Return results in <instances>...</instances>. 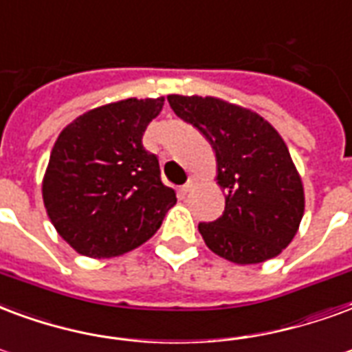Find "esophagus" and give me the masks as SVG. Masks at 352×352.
Returning <instances> with one entry per match:
<instances>
[{
    "label": "esophagus",
    "instance_id": "1",
    "mask_svg": "<svg viewBox=\"0 0 352 352\" xmlns=\"http://www.w3.org/2000/svg\"><path fill=\"white\" fill-rule=\"evenodd\" d=\"M192 184H194V181H192V179H190L188 183L183 184V186H181V188H179V194H181V196H184V194H186V192H188V190L192 188Z\"/></svg>",
    "mask_w": 352,
    "mask_h": 352
}]
</instances>
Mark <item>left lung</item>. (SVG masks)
I'll return each instance as SVG.
<instances>
[{"label":"left lung","mask_w":352,"mask_h":352,"mask_svg":"<svg viewBox=\"0 0 352 352\" xmlns=\"http://www.w3.org/2000/svg\"><path fill=\"white\" fill-rule=\"evenodd\" d=\"M168 102L216 155L226 209L197 226L210 252L236 265L280 256L304 216V186L278 130L256 111L216 96L168 95Z\"/></svg>","instance_id":"8db88e82"}]
</instances>
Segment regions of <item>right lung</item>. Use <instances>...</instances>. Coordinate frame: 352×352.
<instances>
[{
    "instance_id": "add662e5",
    "label": "right lung",
    "mask_w": 352,
    "mask_h": 352,
    "mask_svg": "<svg viewBox=\"0 0 352 352\" xmlns=\"http://www.w3.org/2000/svg\"><path fill=\"white\" fill-rule=\"evenodd\" d=\"M164 106L124 98L85 111L52 147L43 179L46 214L65 242L85 257H117L149 241L177 203L160 181L158 158L143 132Z\"/></svg>"
}]
</instances>
